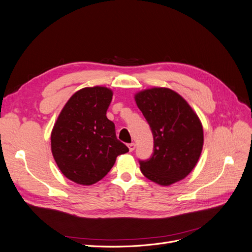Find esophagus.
I'll return each mask as SVG.
<instances>
[{
	"label": "esophagus",
	"mask_w": 252,
	"mask_h": 252,
	"mask_svg": "<svg viewBox=\"0 0 252 252\" xmlns=\"http://www.w3.org/2000/svg\"><path fill=\"white\" fill-rule=\"evenodd\" d=\"M128 148H129V150H130V151H133L135 149V144L134 143L128 144Z\"/></svg>",
	"instance_id": "1"
}]
</instances>
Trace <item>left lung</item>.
I'll use <instances>...</instances> for the list:
<instances>
[{
	"label": "left lung",
	"mask_w": 252,
	"mask_h": 252,
	"mask_svg": "<svg viewBox=\"0 0 252 252\" xmlns=\"http://www.w3.org/2000/svg\"><path fill=\"white\" fill-rule=\"evenodd\" d=\"M134 100L154 135V154L139 161L142 173L162 186L186 178L199 161L204 144L197 114L169 88L142 90Z\"/></svg>",
	"instance_id": "obj_1"
}]
</instances>
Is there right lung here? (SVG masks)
Listing matches in <instances>:
<instances>
[{"mask_svg": "<svg viewBox=\"0 0 252 252\" xmlns=\"http://www.w3.org/2000/svg\"><path fill=\"white\" fill-rule=\"evenodd\" d=\"M112 90L86 87L77 91L59 114L51 131V151L67 179L80 185L102 180L117 157L129 151L116 135L113 122L106 117Z\"/></svg>", "mask_w": 252, "mask_h": 252, "instance_id": "1", "label": "right lung"}]
</instances>
